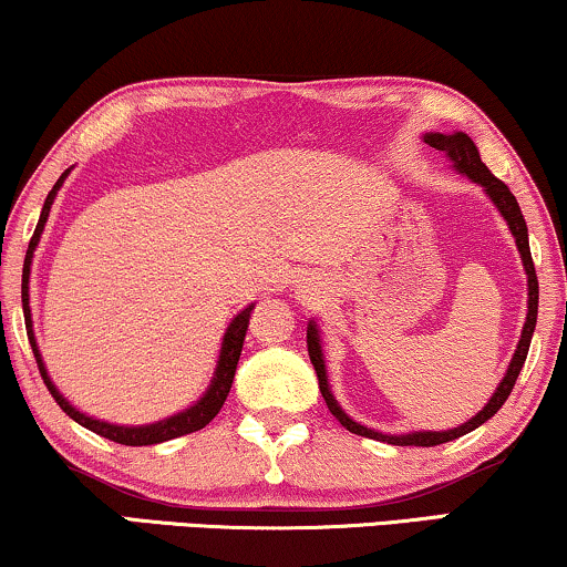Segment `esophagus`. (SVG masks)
<instances>
[{
  "mask_svg": "<svg viewBox=\"0 0 567 567\" xmlns=\"http://www.w3.org/2000/svg\"><path fill=\"white\" fill-rule=\"evenodd\" d=\"M298 292H300V298L308 300V303H319V300L324 298V292H327V282L317 275H308V277L300 279Z\"/></svg>",
  "mask_w": 567,
  "mask_h": 567,
  "instance_id": "1",
  "label": "esophagus"
}]
</instances>
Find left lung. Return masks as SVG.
<instances>
[{
	"label": "left lung",
	"mask_w": 567,
	"mask_h": 567,
	"mask_svg": "<svg viewBox=\"0 0 567 567\" xmlns=\"http://www.w3.org/2000/svg\"><path fill=\"white\" fill-rule=\"evenodd\" d=\"M424 141L432 148H436V152H442L444 156H447V159L453 162V167L461 172V175L468 177L471 183L482 185L484 193H486V196H489V200L494 204V209L503 214V219L507 221V227H511V233H513V238H515V246H518V254H520V261H523V271H526V277H528V313H526V321H523V332H520L518 348H515V353L511 358V367H507L503 382L497 384V390L492 392L489 403H486L482 411L474 415V419H468V421H465V424L455 426V429H447V432H408V434L377 432V429L358 424V421H353L346 411H342L340 403H337L334 395H332V390H329V382H327V367H324V353H321L319 324L313 319L308 321V327H306L308 355H311L313 369H317L321 398H324V403H327L329 411H332L334 419L340 421V424L346 426L348 432L369 436V440L386 442V444H398V447H434V444L453 442V440H457V436L474 432L476 426H482L484 421H489L492 415L505 405L507 395H511V392H513L515 379H518L520 369H523V361H526V355H528V346H532L534 327H536V313H539V282H536V269H534V261H532V248H528V227H526V219H523L520 206H518V200H515V196L511 193V188H507L503 181H497V177H494L492 172L486 169V164L482 162V156H478L476 143L471 141L465 133H461V131H455V133H424Z\"/></svg>",
	"instance_id": "obj_1"
}]
</instances>
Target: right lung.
<instances>
[{"mask_svg":"<svg viewBox=\"0 0 567 567\" xmlns=\"http://www.w3.org/2000/svg\"><path fill=\"white\" fill-rule=\"evenodd\" d=\"M70 175V169L62 172L60 181L54 183V188L49 190V196L44 200V209H41V217H39V225H35L33 230V238L28 243V250H25V264H23V290H20V296H23V317H25V332H28V340H31V348H33V355H35V363H39V371H41V379H44L47 390L52 392V398L56 400V405L62 408L64 413L70 415V419L78 421V424L89 429V432L99 434V436H106V440L112 442H120V444H127V447H143V444H159V442H167V440H175V436H183V434H190V432H198V429H204L209 421L214 419L221 411V405H225L227 395H230V386H233V379H235V369H238V361H240V350H243V340H246V329H248V319H250V311H254V303L243 308L230 321V327H227L225 337H221V350H219V358H217V369H214V377H212V384L206 386V392L200 395L196 403L185 408V411L175 413V415H167V419L162 421H154V424H143V426H120V424H110V421H102V419H93V415H85L83 411H78L75 405H70V400L62 395L60 390H56V384L52 382V377H49L47 371V363L44 358L39 353V342H35V334H33V319H31V288H28V282H31V264H33V250L39 246L41 240V233H44V225L49 219V212H52V204L56 198V190L62 188L64 177Z\"/></svg>","mask_w":567,"mask_h":567,"instance_id":"1","label":"right lung"}]
</instances>
